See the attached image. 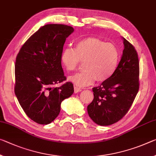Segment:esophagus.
Listing matches in <instances>:
<instances>
[{"instance_id": "1", "label": "esophagus", "mask_w": 156, "mask_h": 156, "mask_svg": "<svg viewBox=\"0 0 156 156\" xmlns=\"http://www.w3.org/2000/svg\"><path fill=\"white\" fill-rule=\"evenodd\" d=\"M81 91H82V89L80 87H78V86H74V92L78 93V92H80Z\"/></svg>"}]
</instances>
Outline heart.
<instances>
[{
    "instance_id": "1",
    "label": "heart",
    "mask_w": 156,
    "mask_h": 156,
    "mask_svg": "<svg viewBox=\"0 0 156 156\" xmlns=\"http://www.w3.org/2000/svg\"><path fill=\"white\" fill-rule=\"evenodd\" d=\"M119 60V52L115 44L95 37L81 39L75 48H65L61 55L62 63L67 71H75L80 62H84L85 70L69 78L80 87L90 85L96 79L98 82L108 80L115 73Z\"/></svg>"
}]
</instances>
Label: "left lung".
<instances>
[{
    "mask_svg": "<svg viewBox=\"0 0 156 156\" xmlns=\"http://www.w3.org/2000/svg\"><path fill=\"white\" fill-rule=\"evenodd\" d=\"M124 49L113 75L92 88L94 99L87 106L90 117L96 124L109 126L126 115L140 88V62L135 47L123 38Z\"/></svg>",
    "mask_w": 156,
    "mask_h": 156,
    "instance_id": "left-lung-1",
    "label": "left lung"
}]
</instances>
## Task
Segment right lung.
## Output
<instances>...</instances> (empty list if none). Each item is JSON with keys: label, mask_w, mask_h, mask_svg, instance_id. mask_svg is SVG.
Instances as JSON below:
<instances>
[{"label": "right lung", "mask_w": 156, "mask_h": 156, "mask_svg": "<svg viewBox=\"0 0 156 156\" xmlns=\"http://www.w3.org/2000/svg\"><path fill=\"white\" fill-rule=\"evenodd\" d=\"M71 26L47 24L30 37L17 54L14 92L28 117L39 124H48L58 117L62 101L73 93L72 83L60 87L66 80L61 65L66 38Z\"/></svg>", "instance_id": "add662e5"}]
</instances>
